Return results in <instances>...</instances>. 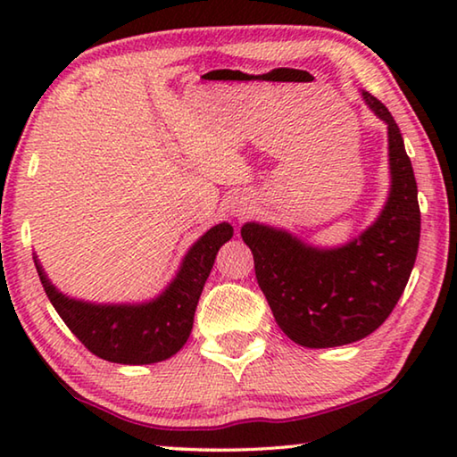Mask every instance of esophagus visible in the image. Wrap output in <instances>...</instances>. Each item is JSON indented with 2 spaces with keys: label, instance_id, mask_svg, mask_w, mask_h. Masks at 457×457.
I'll list each match as a JSON object with an SVG mask.
<instances>
[{
  "label": "esophagus",
  "instance_id": "esophagus-1",
  "mask_svg": "<svg viewBox=\"0 0 457 457\" xmlns=\"http://www.w3.org/2000/svg\"><path fill=\"white\" fill-rule=\"evenodd\" d=\"M247 210H250V207H247V204H244V201H236V204L231 205V213H234L236 218H242V215L247 213Z\"/></svg>",
  "mask_w": 457,
  "mask_h": 457
}]
</instances>
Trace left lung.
Here are the masks:
<instances>
[{"instance_id": "8db88e82", "label": "left lung", "mask_w": 457, "mask_h": 457, "mask_svg": "<svg viewBox=\"0 0 457 457\" xmlns=\"http://www.w3.org/2000/svg\"><path fill=\"white\" fill-rule=\"evenodd\" d=\"M362 98L389 130L391 191L373 226L332 250L262 223L242 228L278 327L308 349L349 345L381 327L405 290L420 247L421 213L403 137L381 100L369 92Z\"/></svg>"}]
</instances>
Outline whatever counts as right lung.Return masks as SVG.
<instances>
[{
    "mask_svg": "<svg viewBox=\"0 0 457 457\" xmlns=\"http://www.w3.org/2000/svg\"><path fill=\"white\" fill-rule=\"evenodd\" d=\"M234 236L229 223L205 231L185 256L167 290L143 304H90L54 288L42 266L37 276L60 319L96 357L120 365H151L165 361L187 343L193 316L220 247Z\"/></svg>",
    "mask_w": 457,
    "mask_h": 457,
    "instance_id": "1",
    "label": "right lung"
}]
</instances>
